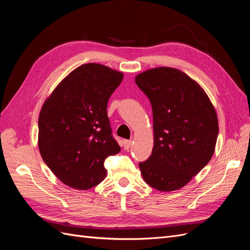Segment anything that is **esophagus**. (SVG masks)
Instances as JSON below:
<instances>
[{
  "label": "esophagus",
  "mask_w": 250,
  "mask_h": 250,
  "mask_svg": "<svg viewBox=\"0 0 250 250\" xmlns=\"http://www.w3.org/2000/svg\"><path fill=\"white\" fill-rule=\"evenodd\" d=\"M131 144H132V142H131V141L125 140V141L123 142V146H124V149H125V150H128V149H129V148L131 147Z\"/></svg>",
  "instance_id": "obj_1"
}]
</instances>
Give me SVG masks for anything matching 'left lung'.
Returning <instances> with one entry per match:
<instances>
[{
    "mask_svg": "<svg viewBox=\"0 0 250 250\" xmlns=\"http://www.w3.org/2000/svg\"><path fill=\"white\" fill-rule=\"evenodd\" d=\"M135 83L152 106L154 146L140 163L146 183L161 192L186 186L214 154L219 126L216 110L197 82L173 67L139 74Z\"/></svg>",
    "mask_w": 250,
    "mask_h": 250,
    "instance_id": "8db88e82",
    "label": "left lung"
}]
</instances>
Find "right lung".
<instances>
[{"label": "right lung", "instance_id": "1", "mask_svg": "<svg viewBox=\"0 0 250 250\" xmlns=\"http://www.w3.org/2000/svg\"><path fill=\"white\" fill-rule=\"evenodd\" d=\"M124 75L99 63L71 72L44 101L39 118L43 162L64 185L88 190L106 176L105 158L120 152L107 117Z\"/></svg>", "mask_w": 250, "mask_h": 250}]
</instances>
